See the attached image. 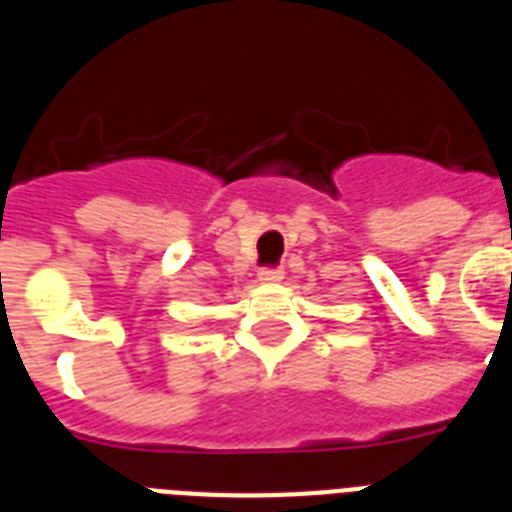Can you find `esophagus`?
<instances>
[{"label":"esophagus","mask_w":512,"mask_h":512,"mask_svg":"<svg viewBox=\"0 0 512 512\" xmlns=\"http://www.w3.org/2000/svg\"><path fill=\"white\" fill-rule=\"evenodd\" d=\"M282 277H284V271L279 269V266H264V269H259V282L264 284H274Z\"/></svg>","instance_id":"obj_1"}]
</instances>
